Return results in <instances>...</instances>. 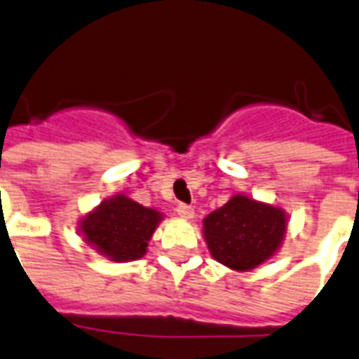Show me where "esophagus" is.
I'll return each mask as SVG.
<instances>
[{"instance_id": "esophagus-1", "label": "esophagus", "mask_w": 359, "mask_h": 359, "mask_svg": "<svg viewBox=\"0 0 359 359\" xmlns=\"http://www.w3.org/2000/svg\"><path fill=\"white\" fill-rule=\"evenodd\" d=\"M177 214H179L180 218L191 219L196 216V210H194V207H190V205H179V207H177Z\"/></svg>"}]
</instances>
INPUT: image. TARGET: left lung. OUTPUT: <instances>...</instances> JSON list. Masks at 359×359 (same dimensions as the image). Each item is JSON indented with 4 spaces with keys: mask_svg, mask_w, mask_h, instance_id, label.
Returning a JSON list of instances; mask_svg holds the SVG:
<instances>
[{
    "mask_svg": "<svg viewBox=\"0 0 359 359\" xmlns=\"http://www.w3.org/2000/svg\"><path fill=\"white\" fill-rule=\"evenodd\" d=\"M287 227L289 216L283 208L236 194L203 219V238L216 261L248 272L278 253Z\"/></svg>",
    "mask_w": 359,
    "mask_h": 359,
    "instance_id": "obj_1",
    "label": "left lung"
}]
</instances>
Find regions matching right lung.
<instances>
[{
  "label": "right lung",
  "instance_id": "1",
  "mask_svg": "<svg viewBox=\"0 0 359 359\" xmlns=\"http://www.w3.org/2000/svg\"><path fill=\"white\" fill-rule=\"evenodd\" d=\"M163 219L156 208H149L115 194L78 222V233L100 255L114 262L137 261L147 253L154 231Z\"/></svg>",
  "mask_w": 359,
  "mask_h": 359
}]
</instances>
